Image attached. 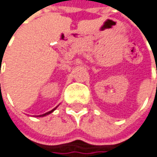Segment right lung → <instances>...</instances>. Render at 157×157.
Segmentation results:
<instances>
[{
  "label": "right lung",
  "mask_w": 157,
  "mask_h": 157,
  "mask_svg": "<svg viewBox=\"0 0 157 157\" xmlns=\"http://www.w3.org/2000/svg\"><path fill=\"white\" fill-rule=\"evenodd\" d=\"M57 107V106H56ZM56 108H53L52 110H51V111H49V112H47V113H45V114H42V115H39V116H37V117H45V116H47V115H49V114H51L52 112H53L56 109Z\"/></svg>",
  "instance_id": "1"
}]
</instances>
